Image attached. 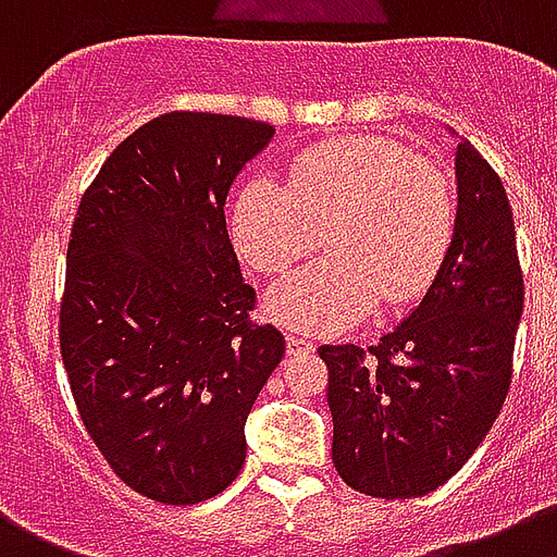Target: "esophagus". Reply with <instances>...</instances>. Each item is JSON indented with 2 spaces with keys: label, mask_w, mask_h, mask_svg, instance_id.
I'll list each match as a JSON object with an SVG mask.
<instances>
[{
  "label": "esophagus",
  "mask_w": 557,
  "mask_h": 557,
  "mask_svg": "<svg viewBox=\"0 0 557 557\" xmlns=\"http://www.w3.org/2000/svg\"><path fill=\"white\" fill-rule=\"evenodd\" d=\"M313 343L305 337H296V334H287V355H301V351H313Z\"/></svg>",
  "instance_id": "1"
}]
</instances>
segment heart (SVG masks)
I'll return each mask as SVG.
<instances>
[{
  "label": "heart",
  "instance_id": "1",
  "mask_svg": "<svg viewBox=\"0 0 557 557\" xmlns=\"http://www.w3.org/2000/svg\"><path fill=\"white\" fill-rule=\"evenodd\" d=\"M454 194L438 168L383 136L301 150L287 185L252 176L232 206L240 256L282 273L319 244L331 256L270 287L267 317L287 331L334 334L383 299L404 305L433 282L454 238Z\"/></svg>",
  "mask_w": 557,
  "mask_h": 557
}]
</instances>
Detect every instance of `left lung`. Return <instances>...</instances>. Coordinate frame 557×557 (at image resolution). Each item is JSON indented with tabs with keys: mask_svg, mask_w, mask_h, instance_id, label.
<instances>
[{
	"mask_svg": "<svg viewBox=\"0 0 557 557\" xmlns=\"http://www.w3.org/2000/svg\"><path fill=\"white\" fill-rule=\"evenodd\" d=\"M456 141L454 238L424 296L369 355L319 348L334 468L369 497L412 499L444 485L488 435L511 383L523 317L515 214L494 168Z\"/></svg>",
	"mask_w": 557,
	"mask_h": 557,
	"instance_id": "1",
	"label": "left lung"
}]
</instances>
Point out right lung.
Masks as SVG:
<instances>
[{
  "label": "right lung",
  "instance_id": "1",
  "mask_svg": "<svg viewBox=\"0 0 557 557\" xmlns=\"http://www.w3.org/2000/svg\"><path fill=\"white\" fill-rule=\"evenodd\" d=\"M264 122L165 113L103 162L77 206L60 355L86 433L133 491L194 506L247 459V416L282 363L226 232V197L270 148Z\"/></svg>",
  "mask_w": 557,
  "mask_h": 557
}]
</instances>
